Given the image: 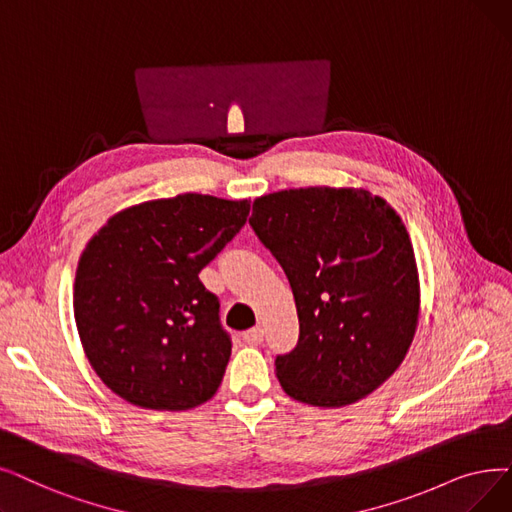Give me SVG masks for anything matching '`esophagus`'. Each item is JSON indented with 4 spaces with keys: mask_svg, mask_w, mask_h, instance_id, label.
I'll return each instance as SVG.
<instances>
[{
    "mask_svg": "<svg viewBox=\"0 0 512 512\" xmlns=\"http://www.w3.org/2000/svg\"><path fill=\"white\" fill-rule=\"evenodd\" d=\"M242 339H244V343H247V345H261V341H263V328L255 326V328L247 330L242 335Z\"/></svg>",
    "mask_w": 512,
    "mask_h": 512,
    "instance_id": "1",
    "label": "esophagus"
}]
</instances>
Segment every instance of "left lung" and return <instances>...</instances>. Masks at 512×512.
Returning a JSON list of instances; mask_svg holds the SVG:
<instances>
[{"instance_id": "obj_1", "label": "left lung", "mask_w": 512, "mask_h": 512, "mask_svg": "<svg viewBox=\"0 0 512 512\" xmlns=\"http://www.w3.org/2000/svg\"><path fill=\"white\" fill-rule=\"evenodd\" d=\"M291 282L297 347L276 358L286 395L343 408L402 366L420 318V280L402 217L364 188L309 186L255 198L249 219Z\"/></svg>"}]
</instances>
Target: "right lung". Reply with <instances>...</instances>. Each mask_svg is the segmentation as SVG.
<instances>
[{
    "mask_svg": "<svg viewBox=\"0 0 512 512\" xmlns=\"http://www.w3.org/2000/svg\"><path fill=\"white\" fill-rule=\"evenodd\" d=\"M249 201L186 192L131 205L81 251L73 309L100 381L125 402L182 412L224 381L232 343L198 274L240 232Z\"/></svg>",
    "mask_w": 512,
    "mask_h": 512,
    "instance_id": "obj_1",
    "label": "right lung"
}]
</instances>
